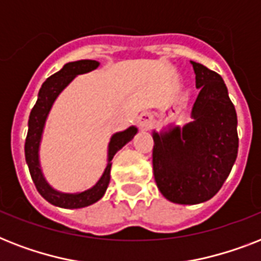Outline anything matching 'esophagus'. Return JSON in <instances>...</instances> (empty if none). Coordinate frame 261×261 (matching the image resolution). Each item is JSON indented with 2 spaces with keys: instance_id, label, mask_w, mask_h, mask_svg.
Masks as SVG:
<instances>
[{
  "instance_id": "obj_1",
  "label": "esophagus",
  "mask_w": 261,
  "mask_h": 261,
  "mask_svg": "<svg viewBox=\"0 0 261 261\" xmlns=\"http://www.w3.org/2000/svg\"><path fill=\"white\" fill-rule=\"evenodd\" d=\"M138 124L142 130H147L153 126V116L150 114H141L138 118Z\"/></svg>"
}]
</instances>
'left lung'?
I'll list each match as a JSON object with an SVG mask.
<instances>
[{
  "label": "left lung",
  "mask_w": 261,
  "mask_h": 261,
  "mask_svg": "<svg viewBox=\"0 0 261 261\" xmlns=\"http://www.w3.org/2000/svg\"><path fill=\"white\" fill-rule=\"evenodd\" d=\"M196 88L186 126L153 131V172L160 192L173 203L198 204L214 196L230 173L239 151L237 114L222 77L191 61Z\"/></svg>",
  "instance_id": "obj_1"
}]
</instances>
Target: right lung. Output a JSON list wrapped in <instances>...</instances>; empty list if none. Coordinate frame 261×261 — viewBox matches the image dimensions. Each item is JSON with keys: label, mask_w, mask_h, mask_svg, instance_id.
Masks as SVG:
<instances>
[{"label": "right lung", "mask_w": 261, "mask_h": 261, "mask_svg": "<svg viewBox=\"0 0 261 261\" xmlns=\"http://www.w3.org/2000/svg\"><path fill=\"white\" fill-rule=\"evenodd\" d=\"M100 63L92 59H81L75 62H69L57 71L55 74L43 83L42 88L39 90L38 101L34 106L28 119V134L25 139V161L30 168L31 177L34 180L35 187L39 191V194L46 199L47 202L54 204V206L62 207V208H83V207L90 206L102 198L106 194L107 187L110 184L111 178V165L114 155L122 149L126 143H128L134 138L138 128L135 126L128 127L127 130L116 133L111 137L108 143V160H107V167L102 172L101 177L94 184L92 188L85 190L83 192H75V194H67L61 191L54 190L53 187L46 181L43 176L40 161H39V149H40V141H42L43 130L46 124V119L50 114V110L59 93L62 92L73 80L79 74H84L88 71L97 69Z\"/></svg>", "instance_id": "obj_1"}]
</instances>
